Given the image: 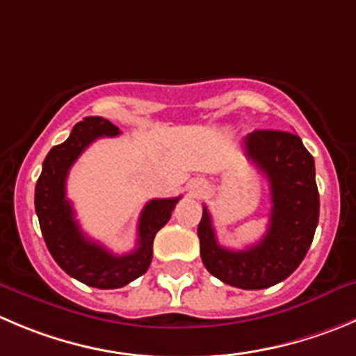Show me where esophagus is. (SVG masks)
Listing matches in <instances>:
<instances>
[{
    "label": "esophagus",
    "mask_w": 356,
    "mask_h": 356,
    "mask_svg": "<svg viewBox=\"0 0 356 356\" xmlns=\"http://www.w3.org/2000/svg\"><path fill=\"white\" fill-rule=\"evenodd\" d=\"M194 188H197V192H201V191H202V185H201V184L194 185Z\"/></svg>",
    "instance_id": "esophagus-1"
}]
</instances>
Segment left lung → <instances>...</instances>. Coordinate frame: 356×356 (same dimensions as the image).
I'll list each match as a JSON object with an SVG mask.
<instances>
[{"label": "left lung", "mask_w": 356, "mask_h": 356, "mask_svg": "<svg viewBox=\"0 0 356 356\" xmlns=\"http://www.w3.org/2000/svg\"><path fill=\"white\" fill-rule=\"evenodd\" d=\"M243 148L269 181L273 209L266 236L246 250L223 248L206 206L197 236L202 264L213 276L236 289L260 290L286 280L304 260L318 225L320 195L314 159L297 134L253 131Z\"/></svg>", "instance_id": "8db88e82"}]
</instances>
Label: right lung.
<instances>
[{"mask_svg":"<svg viewBox=\"0 0 356 356\" xmlns=\"http://www.w3.org/2000/svg\"><path fill=\"white\" fill-rule=\"evenodd\" d=\"M118 134L117 125L106 118H83L64 143L49 152L35 188L36 215L50 255L71 277L103 290L120 289L147 273L154 255L155 234L168 223L176 202L180 201V197H169L147 202L138 225L136 250L125 255H113L83 234L74 220L73 206L66 199L67 172L92 141Z\"/></svg>","mask_w":356,"mask_h":356,"instance_id":"right-lung-1","label":"right lung"}]
</instances>
